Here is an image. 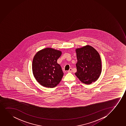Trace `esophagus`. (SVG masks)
<instances>
[{
  "mask_svg": "<svg viewBox=\"0 0 126 126\" xmlns=\"http://www.w3.org/2000/svg\"><path fill=\"white\" fill-rule=\"evenodd\" d=\"M72 72V68H70L69 69V70L68 71H67V72L68 73H71Z\"/></svg>",
  "mask_w": 126,
  "mask_h": 126,
  "instance_id": "esophagus-1",
  "label": "esophagus"
}]
</instances>
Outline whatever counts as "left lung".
<instances>
[{
	"instance_id": "left-lung-1",
	"label": "left lung",
	"mask_w": 126,
	"mask_h": 126,
	"mask_svg": "<svg viewBox=\"0 0 126 126\" xmlns=\"http://www.w3.org/2000/svg\"><path fill=\"white\" fill-rule=\"evenodd\" d=\"M76 52L77 59L76 76L87 85L95 82L102 71L101 60L98 52L89 45L77 48Z\"/></svg>"
}]
</instances>
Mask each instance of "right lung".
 I'll return each instance as SVG.
<instances>
[{
	"label": "right lung",
	"mask_w": 126,
	"mask_h": 126,
	"mask_svg": "<svg viewBox=\"0 0 126 126\" xmlns=\"http://www.w3.org/2000/svg\"><path fill=\"white\" fill-rule=\"evenodd\" d=\"M62 52L47 48L37 52L32 61L33 74L37 82L43 86L52 88L59 84L64 73L58 59Z\"/></svg>",
	"instance_id": "obj_1"
}]
</instances>
